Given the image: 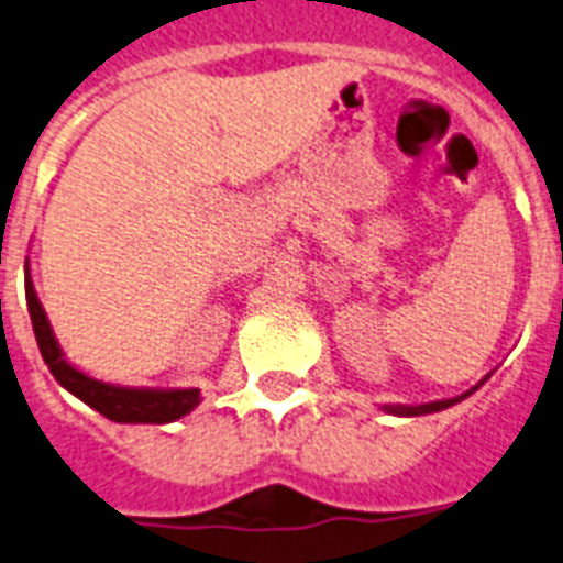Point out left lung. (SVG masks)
Segmentation results:
<instances>
[{"instance_id":"left-lung-1","label":"left lung","mask_w":563,"mask_h":563,"mask_svg":"<svg viewBox=\"0 0 563 563\" xmlns=\"http://www.w3.org/2000/svg\"><path fill=\"white\" fill-rule=\"evenodd\" d=\"M464 398V395H461ZM461 398L455 400H438V404H423V406H386V412L391 415H429V412H441V409H446V406L457 404Z\"/></svg>"}]
</instances>
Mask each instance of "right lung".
I'll return each instance as SVG.
<instances>
[{"label": "right lung", "instance_id": "right-lung-1", "mask_svg": "<svg viewBox=\"0 0 563 563\" xmlns=\"http://www.w3.org/2000/svg\"><path fill=\"white\" fill-rule=\"evenodd\" d=\"M25 297L27 311H31L33 334L40 343V352L48 363L51 375L59 380L68 391H74L79 400L97 409L99 415L117 420V423H168L183 415H188L194 406L200 404V391L197 389H174V391H157V389H120V386L99 384L93 377H85L63 357L56 338L51 334V323L45 318V311L40 306V297L33 291L31 280H25Z\"/></svg>", "mask_w": 563, "mask_h": 563}]
</instances>
